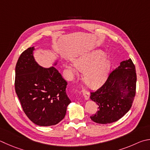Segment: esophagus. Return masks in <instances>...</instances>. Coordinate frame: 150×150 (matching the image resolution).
I'll return each instance as SVG.
<instances>
[{"mask_svg": "<svg viewBox=\"0 0 150 150\" xmlns=\"http://www.w3.org/2000/svg\"><path fill=\"white\" fill-rule=\"evenodd\" d=\"M82 93L83 94V96L84 97V98H85V100H88L89 98H90V93L89 92L87 91H85V90H83L82 91Z\"/></svg>", "mask_w": 150, "mask_h": 150, "instance_id": "1", "label": "esophagus"}]
</instances>
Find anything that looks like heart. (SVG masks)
Listing matches in <instances>:
<instances>
[{"mask_svg":"<svg viewBox=\"0 0 150 150\" xmlns=\"http://www.w3.org/2000/svg\"><path fill=\"white\" fill-rule=\"evenodd\" d=\"M104 56L102 50H95L79 57L73 62L75 67L84 73L83 80L90 88H99L106 80L110 64L108 59H102ZM65 67L71 74L77 73V70L72 64H67Z\"/></svg>","mask_w":150,"mask_h":150,"instance_id":"obj_1","label":"heart"}]
</instances>
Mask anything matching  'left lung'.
<instances>
[{
  "label": "left lung",
  "mask_w": 150,
  "mask_h": 150,
  "mask_svg": "<svg viewBox=\"0 0 150 150\" xmlns=\"http://www.w3.org/2000/svg\"><path fill=\"white\" fill-rule=\"evenodd\" d=\"M137 73L131 59L122 61L111 72L105 83L94 92L91 99L98 105V110L91 119L100 124L115 122L131 108L136 94Z\"/></svg>",
  "instance_id": "1"
}]
</instances>
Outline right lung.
I'll return each instance as SVG.
<instances>
[{
  "label": "right lung",
  "instance_id": "1",
  "mask_svg": "<svg viewBox=\"0 0 150 150\" xmlns=\"http://www.w3.org/2000/svg\"><path fill=\"white\" fill-rule=\"evenodd\" d=\"M34 47L23 51L16 66L15 90L25 115L39 126L55 125L71 103L67 81L54 67L44 68L33 57ZM56 65V63L54 64Z\"/></svg>",
  "mask_w": 150,
  "mask_h": 150
}]
</instances>
